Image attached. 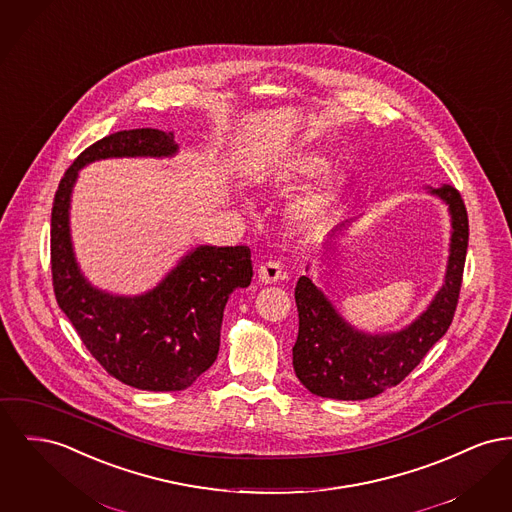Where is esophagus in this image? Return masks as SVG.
Masks as SVG:
<instances>
[{
    "instance_id": "34e87169",
    "label": "esophagus",
    "mask_w": 512,
    "mask_h": 512,
    "mask_svg": "<svg viewBox=\"0 0 512 512\" xmlns=\"http://www.w3.org/2000/svg\"><path fill=\"white\" fill-rule=\"evenodd\" d=\"M282 267H280V263H276V261H267V263H263L261 267H259V280L263 282V284H274V282H278V280H282Z\"/></svg>"
}]
</instances>
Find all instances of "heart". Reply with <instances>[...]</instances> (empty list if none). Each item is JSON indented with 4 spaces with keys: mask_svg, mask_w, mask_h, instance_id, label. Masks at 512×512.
<instances>
[{
    "mask_svg": "<svg viewBox=\"0 0 512 512\" xmlns=\"http://www.w3.org/2000/svg\"><path fill=\"white\" fill-rule=\"evenodd\" d=\"M329 162L317 152H300L290 160L288 176L290 180L305 181L319 176L325 172ZM346 191V180L338 172H329L327 176L319 178L311 187H307L292 205V214L296 222L303 226L319 224L327 218L336 205L340 203Z\"/></svg>",
    "mask_w": 512,
    "mask_h": 512,
    "instance_id": "b5f03b06",
    "label": "heart"
}]
</instances>
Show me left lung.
Instances as JSON below:
<instances>
[{"label": "left lung", "mask_w": 512, "mask_h": 512, "mask_svg": "<svg viewBox=\"0 0 512 512\" xmlns=\"http://www.w3.org/2000/svg\"><path fill=\"white\" fill-rule=\"evenodd\" d=\"M429 193L439 197L451 214L447 272L427 309L402 331L369 334L354 329L309 276H300L296 284L300 332L292 354L294 371L307 391L334 400L373 398L404 381L449 331L468 249V212L452 185L429 187Z\"/></svg>", "instance_id": "obj_1"}]
</instances>
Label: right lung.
<instances>
[{
	"mask_svg": "<svg viewBox=\"0 0 512 512\" xmlns=\"http://www.w3.org/2000/svg\"><path fill=\"white\" fill-rule=\"evenodd\" d=\"M178 152L172 131L129 129L81 152L63 174L52 209L54 294L83 344L112 377L141 391H183L211 367L220 348L226 301L251 284L247 245L191 249L162 282L141 296L94 288L77 265L71 232V191L79 170L96 160Z\"/></svg>",
	"mask_w": 512,
	"mask_h": 512,
	"instance_id": "obj_1",
	"label": "right lung"
}]
</instances>
